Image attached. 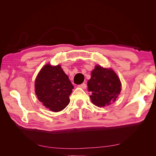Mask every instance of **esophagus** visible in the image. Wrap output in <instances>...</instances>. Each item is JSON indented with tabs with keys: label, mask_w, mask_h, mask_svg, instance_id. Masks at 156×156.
Instances as JSON below:
<instances>
[{
	"label": "esophagus",
	"mask_w": 156,
	"mask_h": 156,
	"mask_svg": "<svg viewBox=\"0 0 156 156\" xmlns=\"http://www.w3.org/2000/svg\"><path fill=\"white\" fill-rule=\"evenodd\" d=\"M78 87H80V88H86L87 84H86V83H82L81 84H79Z\"/></svg>",
	"instance_id": "esophagus-1"
}]
</instances>
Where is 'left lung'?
<instances>
[{
  "mask_svg": "<svg viewBox=\"0 0 156 156\" xmlns=\"http://www.w3.org/2000/svg\"><path fill=\"white\" fill-rule=\"evenodd\" d=\"M88 90L92 92L91 100L98 107L108 105L115 101L121 91L119 77L111 69L96 66L91 72V78L87 82Z\"/></svg>",
  "mask_w": 156,
  "mask_h": 156,
  "instance_id": "obj_1",
  "label": "left lung"
}]
</instances>
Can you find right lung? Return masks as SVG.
I'll use <instances>...</instances> for the list:
<instances>
[{
  "instance_id": "right-lung-1",
  "label": "right lung",
  "mask_w": 156,
  "mask_h": 156,
  "mask_svg": "<svg viewBox=\"0 0 156 156\" xmlns=\"http://www.w3.org/2000/svg\"><path fill=\"white\" fill-rule=\"evenodd\" d=\"M73 88L68 76L60 65H45L36 79L35 92L37 98L46 108L54 112L66 107Z\"/></svg>"
}]
</instances>
